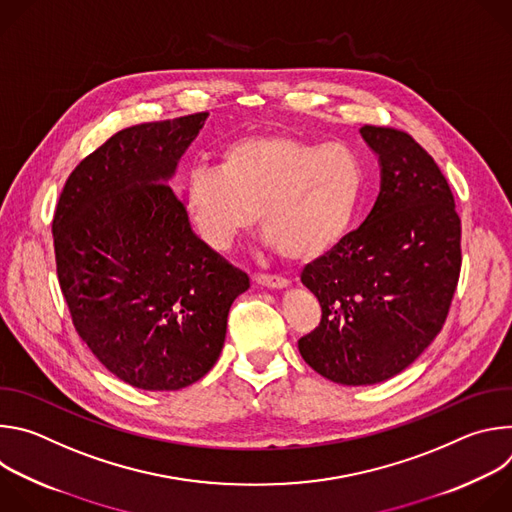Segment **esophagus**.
Segmentation results:
<instances>
[{
  "label": "esophagus",
  "mask_w": 512,
  "mask_h": 512,
  "mask_svg": "<svg viewBox=\"0 0 512 512\" xmlns=\"http://www.w3.org/2000/svg\"><path fill=\"white\" fill-rule=\"evenodd\" d=\"M253 281H255L257 285L267 287V289H283V287L289 285V279L279 277V275H255Z\"/></svg>",
  "instance_id": "1"
}]
</instances>
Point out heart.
Returning <instances> with one entry per match:
<instances>
[{"mask_svg": "<svg viewBox=\"0 0 512 512\" xmlns=\"http://www.w3.org/2000/svg\"><path fill=\"white\" fill-rule=\"evenodd\" d=\"M362 188V160L348 143L259 131L229 141L214 168H194L182 202L208 249L227 251L255 223L257 210L263 243L308 263L344 241Z\"/></svg>", "mask_w": 512, "mask_h": 512, "instance_id": "heart-1", "label": "heart"}]
</instances>
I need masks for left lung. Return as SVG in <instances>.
<instances>
[{
    "mask_svg": "<svg viewBox=\"0 0 512 512\" xmlns=\"http://www.w3.org/2000/svg\"><path fill=\"white\" fill-rule=\"evenodd\" d=\"M360 135L379 158L381 192L367 221L306 265L322 320L298 340L316 373L350 387L399 375L433 342L462 265L460 216L433 158L391 127Z\"/></svg>",
    "mask_w": 512,
    "mask_h": 512,
    "instance_id": "8db88e82",
    "label": "left lung"
}]
</instances>
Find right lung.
<instances>
[{
    "label": "right lung",
    "instance_id": "add662e5",
    "mask_svg": "<svg viewBox=\"0 0 512 512\" xmlns=\"http://www.w3.org/2000/svg\"><path fill=\"white\" fill-rule=\"evenodd\" d=\"M208 113L117 131L68 176L54 253L72 324L107 371L143 391H178L221 356L249 277L192 231L170 188Z\"/></svg>",
    "mask_w": 512,
    "mask_h": 512
}]
</instances>
